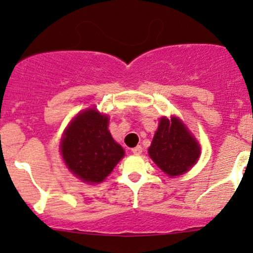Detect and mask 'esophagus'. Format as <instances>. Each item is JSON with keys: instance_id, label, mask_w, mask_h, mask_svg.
<instances>
[{"instance_id": "1", "label": "esophagus", "mask_w": 253, "mask_h": 253, "mask_svg": "<svg viewBox=\"0 0 253 253\" xmlns=\"http://www.w3.org/2000/svg\"><path fill=\"white\" fill-rule=\"evenodd\" d=\"M132 152L134 153V155H136V156L141 155V152H143V147H141L140 145H138V146H135L134 149H132Z\"/></svg>"}]
</instances>
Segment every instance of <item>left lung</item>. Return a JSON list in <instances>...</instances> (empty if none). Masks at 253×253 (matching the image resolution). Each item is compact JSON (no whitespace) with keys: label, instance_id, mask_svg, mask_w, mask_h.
<instances>
[{"label":"left lung","instance_id":"left-lung-1","mask_svg":"<svg viewBox=\"0 0 253 253\" xmlns=\"http://www.w3.org/2000/svg\"><path fill=\"white\" fill-rule=\"evenodd\" d=\"M201 147L181 119L163 117L159 120L149 155L163 172L175 177L193 168L200 157Z\"/></svg>","mask_w":253,"mask_h":253}]
</instances>
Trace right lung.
Here are the masks:
<instances>
[{"label": "right lung", "mask_w": 253, "mask_h": 253, "mask_svg": "<svg viewBox=\"0 0 253 253\" xmlns=\"http://www.w3.org/2000/svg\"><path fill=\"white\" fill-rule=\"evenodd\" d=\"M108 124V115L89 108L78 113L64 130L60 153L68 169L81 181L90 184L104 181L125 156Z\"/></svg>", "instance_id": "add662e5"}]
</instances>
